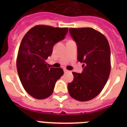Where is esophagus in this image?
Listing matches in <instances>:
<instances>
[{"label":"esophagus","instance_id":"1","mask_svg":"<svg viewBox=\"0 0 127 127\" xmlns=\"http://www.w3.org/2000/svg\"><path fill=\"white\" fill-rule=\"evenodd\" d=\"M64 73H68V72H70L69 70H68L66 69H64Z\"/></svg>","mask_w":127,"mask_h":127}]
</instances>
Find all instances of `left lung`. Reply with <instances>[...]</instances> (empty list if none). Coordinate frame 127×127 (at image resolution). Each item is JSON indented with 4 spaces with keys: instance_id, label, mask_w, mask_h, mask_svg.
<instances>
[{
    "instance_id": "obj_1",
    "label": "left lung",
    "mask_w": 127,
    "mask_h": 127,
    "mask_svg": "<svg viewBox=\"0 0 127 127\" xmlns=\"http://www.w3.org/2000/svg\"><path fill=\"white\" fill-rule=\"evenodd\" d=\"M69 32L77 44L78 61L84 68L82 73L72 72L68 93L76 100H91L102 91L110 74L109 44L104 35L91 28H70Z\"/></svg>"
}]
</instances>
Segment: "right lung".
<instances>
[{
    "instance_id": "add662e5",
    "label": "right lung",
    "mask_w": 127,
    "mask_h": 127,
    "mask_svg": "<svg viewBox=\"0 0 127 127\" xmlns=\"http://www.w3.org/2000/svg\"><path fill=\"white\" fill-rule=\"evenodd\" d=\"M68 31V28L37 25L23 37L17 56V70L24 88L33 97L47 98L53 92L57 80L63 75V68H49L45 60Z\"/></svg>"
}]
</instances>
